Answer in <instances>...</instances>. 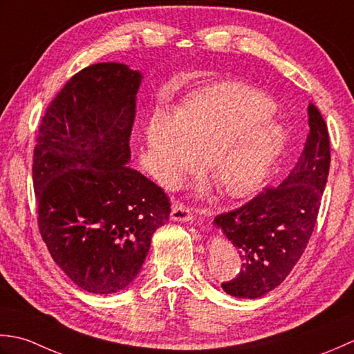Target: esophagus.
Instances as JSON below:
<instances>
[{"instance_id": "obj_1", "label": "esophagus", "mask_w": 354, "mask_h": 354, "mask_svg": "<svg viewBox=\"0 0 354 354\" xmlns=\"http://www.w3.org/2000/svg\"><path fill=\"white\" fill-rule=\"evenodd\" d=\"M171 218L174 220V221L192 223L194 221V215L191 212V209L187 207V206H185L183 203H174V205H172Z\"/></svg>"}]
</instances>
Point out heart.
<instances>
[{"instance_id":"heart-1","label":"heart","mask_w":354,"mask_h":354,"mask_svg":"<svg viewBox=\"0 0 354 354\" xmlns=\"http://www.w3.org/2000/svg\"><path fill=\"white\" fill-rule=\"evenodd\" d=\"M272 113L270 99L234 82L192 95L177 118L157 110L147 129L157 178L176 185L203 158L205 172L223 196L238 198L257 191L286 143Z\"/></svg>"}]
</instances>
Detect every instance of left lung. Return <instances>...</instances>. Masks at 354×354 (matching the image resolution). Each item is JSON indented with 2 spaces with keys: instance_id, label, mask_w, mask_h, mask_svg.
I'll return each instance as SVG.
<instances>
[{
  "instance_id": "obj_1",
  "label": "left lung",
  "mask_w": 354,
  "mask_h": 354,
  "mask_svg": "<svg viewBox=\"0 0 354 354\" xmlns=\"http://www.w3.org/2000/svg\"><path fill=\"white\" fill-rule=\"evenodd\" d=\"M308 127L297 167L283 183L264 187L248 203L214 220L241 258L236 278L221 284L230 297L255 299L269 293L304 254L330 169L327 124L313 104H308Z\"/></svg>"
}]
</instances>
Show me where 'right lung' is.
I'll list each match as a JSON object with an SVG mask.
<instances>
[{
    "mask_svg": "<svg viewBox=\"0 0 354 354\" xmlns=\"http://www.w3.org/2000/svg\"><path fill=\"white\" fill-rule=\"evenodd\" d=\"M142 75L100 62L57 93L33 151L38 226L55 263L91 293H116L140 272L169 197L127 167Z\"/></svg>",
    "mask_w": 354,
    "mask_h": 354,
    "instance_id": "right-lung-1",
    "label": "right lung"
}]
</instances>
